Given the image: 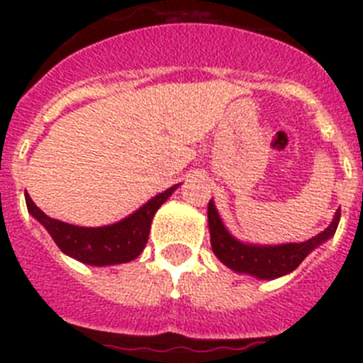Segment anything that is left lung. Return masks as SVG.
Listing matches in <instances>:
<instances>
[{"label":"left lung","instance_id":"1","mask_svg":"<svg viewBox=\"0 0 363 363\" xmlns=\"http://www.w3.org/2000/svg\"><path fill=\"white\" fill-rule=\"evenodd\" d=\"M207 216H209L211 245H213L214 255L218 256L221 264L236 272L252 274V277L262 278V280H272V278L284 277L287 272L294 271L313 249L331 238L336 233V227H338L340 209L336 211L331 225L307 242L285 243V245L274 247L247 245V243L234 240L221 223L213 201H209Z\"/></svg>","mask_w":363,"mask_h":363}]
</instances>
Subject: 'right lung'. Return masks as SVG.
I'll return each mask as SVG.
<instances>
[{
  "label": "right lung",
  "instance_id": "obj_1",
  "mask_svg": "<svg viewBox=\"0 0 363 363\" xmlns=\"http://www.w3.org/2000/svg\"><path fill=\"white\" fill-rule=\"evenodd\" d=\"M176 187L178 185L167 189L162 194L147 201L142 209H138L129 218L107 227L70 225L65 221L47 216L40 207L34 205L28 194H25V201H27L28 213L49 230L62 252L72 256L82 264L101 267V265L127 264L142 255L143 247L149 240L150 221L154 214L162 207L163 201L171 196Z\"/></svg>",
  "mask_w": 363,
  "mask_h": 363
}]
</instances>
